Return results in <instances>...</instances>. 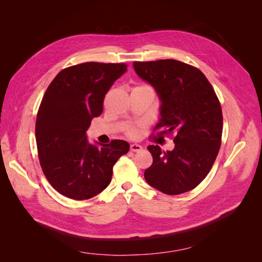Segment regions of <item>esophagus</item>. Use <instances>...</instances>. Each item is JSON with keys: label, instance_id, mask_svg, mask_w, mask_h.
<instances>
[{"label": "esophagus", "instance_id": "obj_1", "mask_svg": "<svg viewBox=\"0 0 262 262\" xmlns=\"http://www.w3.org/2000/svg\"><path fill=\"white\" fill-rule=\"evenodd\" d=\"M142 147L140 144H131L130 145V149L132 150V152H140V150H142Z\"/></svg>", "mask_w": 262, "mask_h": 262}]
</instances>
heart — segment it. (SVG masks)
Returning a JSON list of instances; mask_svg holds the SVG:
<instances>
[{"label": "heart", "mask_w": 262, "mask_h": 262, "mask_svg": "<svg viewBox=\"0 0 262 262\" xmlns=\"http://www.w3.org/2000/svg\"><path fill=\"white\" fill-rule=\"evenodd\" d=\"M133 90H148V91H152V92L154 93V91H153V89H152V86H149V85H147V84L138 85V86L134 87ZM125 133L128 134V136H129L130 138H137V137L139 136L140 131H139L138 128H136V126H129V128L125 130Z\"/></svg>", "instance_id": "1"}]
</instances>
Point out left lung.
I'll return each mask as SVG.
<instances>
[{
	"label": "left lung",
	"mask_w": 262,
	"mask_h": 262,
	"mask_svg": "<svg viewBox=\"0 0 262 262\" xmlns=\"http://www.w3.org/2000/svg\"><path fill=\"white\" fill-rule=\"evenodd\" d=\"M137 74L152 85L162 101L157 134H175V148H147L153 164L144 171L149 186L176 195L190 191L207 177L222 142L220 100L199 69L177 60L134 62Z\"/></svg>",
	"instance_id": "left-lung-1"
}]
</instances>
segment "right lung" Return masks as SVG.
<instances>
[{"label": "right lung", "mask_w": 262, "mask_h": 262, "mask_svg": "<svg viewBox=\"0 0 262 262\" xmlns=\"http://www.w3.org/2000/svg\"><path fill=\"white\" fill-rule=\"evenodd\" d=\"M125 71V63L69 67L43 95L36 119L39 162L50 185L70 199L87 200L106 189L114 165L130 148L123 140L97 147L86 138L92 119L102 113L105 95Z\"/></svg>", "instance_id": "add662e5"}]
</instances>
